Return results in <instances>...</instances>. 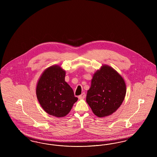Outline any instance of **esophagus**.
<instances>
[{"label":"esophagus","instance_id":"34e87169","mask_svg":"<svg viewBox=\"0 0 157 157\" xmlns=\"http://www.w3.org/2000/svg\"><path fill=\"white\" fill-rule=\"evenodd\" d=\"M85 94L84 93V92H83L81 95H80L78 98H79V99H83V98H85Z\"/></svg>","mask_w":157,"mask_h":157}]
</instances>
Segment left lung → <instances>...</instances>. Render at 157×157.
Listing matches in <instances>:
<instances>
[{"label": "left lung", "mask_w": 157, "mask_h": 157, "mask_svg": "<svg viewBox=\"0 0 157 157\" xmlns=\"http://www.w3.org/2000/svg\"><path fill=\"white\" fill-rule=\"evenodd\" d=\"M126 94V85L122 76L113 68L104 65L94 74L86 101L92 112L104 117L115 112Z\"/></svg>", "instance_id": "1"}]
</instances>
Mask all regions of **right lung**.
<instances>
[{
	"label": "right lung",
	"mask_w": 157,
	"mask_h": 157,
	"mask_svg": "<svg viewBox=\"0 0 157 157\" xmlns=\"http://www.w3.org/2000/svg\"><path fill=\"white\" fill-rule=\"evenodd\" d=\"M65 71L59 66L48 67L37 82L36 96L39 104L48 114L63 117L71 110L78 98L65 81Z\"/></svg>",
	"instance_id": "obj_1"
}]
</instances>
